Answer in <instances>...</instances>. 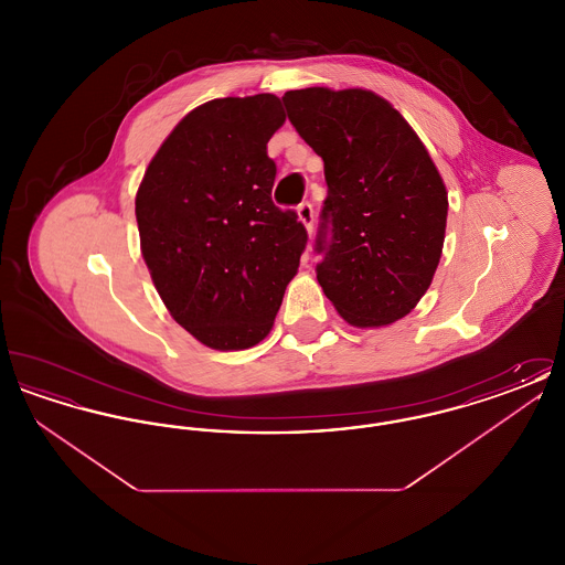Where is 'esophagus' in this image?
<instances>
[{
    "label": "esophagus",
    "mask_w": 565,
    "mask_h": 565,
    "mask_svg": "<svg viewBox=\"0 0 565 565\" xmlns=\"http://www.w3.org/2000/svg\"><path fill=\"white\" fill-rule=\"evenodd\" d=\"M296 212H298V220L305 224L307 233L311 235V233H313V205H311L309 201H305V203L298 205Z\"/></svg>",
    "instance_id": "34e87169"
}]
</instances>
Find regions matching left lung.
<instances>
[{"label":"left lung","mask_w":565,"mask_h":565,"mask_svg":"<svg viewBox=\"0 0 565 565\" xmlns=\"http://www.w3.org/2000/svg\"><path fill=\"white\" fill-rule=\"evenodd\" d=\"M281 102L323 161V295L358 328L401 320L430 288L445 242L449 201L426 146L398 109L364 88L313 86Z\"/></svg>","instance_id":"8db88e82"}]
</instances>
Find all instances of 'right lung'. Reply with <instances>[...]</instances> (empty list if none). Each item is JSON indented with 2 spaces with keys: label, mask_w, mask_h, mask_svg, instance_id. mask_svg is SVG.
I'll use <instances>...</instances> for the list:
<instances>
[{
  "label": "right lung",
  "mask_w": 565,
  "mask_h": 565,
  "mask_svg": "<svg viewBox=\"0 0 565 565\" xmlns=\"http://www.w3.org/2000/svg\"><path fill=\"white\" fill-rule=\"evenodd\" d=\"M279 97H224L186 114L135 196L141 254L173 320L212 350H247L273 328L307 231L270 190Z\"/></svg>",
  "instance_id": "add662e5"
}]
</instances>
